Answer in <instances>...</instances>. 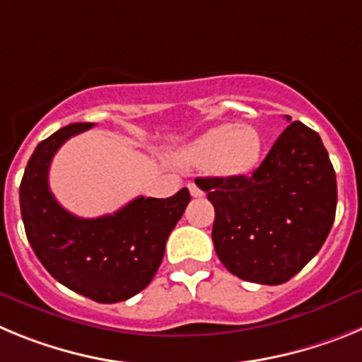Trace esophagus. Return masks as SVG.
<instances>
[{"label":"esophagus","instance_id":"34e87169","mask_svg":"<svg viewBox=\"0 0 362 362\" xmlns=\"http://www.w3.org/2000/svg\"><path fill=\"white\" fill-rule=\"evenodd\" d=\"M188 190H190L192 197H203V190H201V188L197 187L196 183H190V185H188Z\"/></svg>","mask_w":362,"mask_h":362}]
</instances>
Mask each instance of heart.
<instances>
[{"instance_id": "obj_1", "label": "heart", "mask_w": 362, "mask_h": 362, "mask_svg": "<svg viewBox=\"0 0 362 362\" xmlns=\"http://www.w3.org/2000/svg\"><path fill=\"white\" fill-rule=\"evenodd\" d=\"M264 150L263 136L252 124H219L185 146L177 159L185 165H209L223 177H241L257 168Z\"/></svg>"}]
</instances>
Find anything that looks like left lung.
I'll return each mask as SVG.
<instances>
[{"label": "left lung", "mask_w": 362, "mask_h": 362, "mask_svg": "<svg viewBox=\"0 0 362 362\" xmlns=\"http://www.w3.org/2000/svg\"><path fill=\"white\" fill-rule=\"evenodd\" d=\"M196 181L216 210L217 257L239 279L286 283L321 250L334 225V166L319 134L300 121L284 129L250 177Z\"/></svg>", "instance_id": "1"}]
</instances>
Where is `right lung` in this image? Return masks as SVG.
Wrapping results in <instances>:
<instances>
[{
	"label": "right lung",
	"instance_id": "1",
	"mask_svg": "<svg viewBox=\"0 0 362 362\" xmlns=\"http://www.w3.org/2000/svg\"><path fill=\"white\" fill-rule=\"evenodd\" d=\"M92 127L66 124L36 146L19 185V206L28 243L50 276L76 293L110 305L148 286L190 192L181 188L166 199L136 197L95 219L66 212L49 188L50 163L66 139Z\"/></svg>",
	"mask_w": 362,
	"mask_h": 362
}]
</instances>
